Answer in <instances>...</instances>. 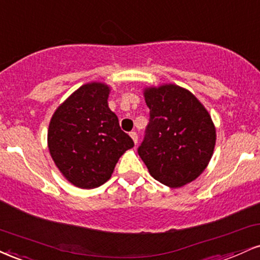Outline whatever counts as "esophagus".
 <instances>
[{
    "label": "esophagus",
    "instance_id": "esophagus-1",
    "mask_svg": "<svg viewBox=\"0 0 260 260\" xmlns=\"http://www.w3.org/2000/svg\"><path fill=\"white\" fill-rule=\"evenodd\" d=\"M130 137H131V139H133V141L135 142V145H136L137 140H139V136H137L136 131H131V133H130Z\"/></svg>",
    "mask_w": 260,
    "mask_h": 260
}]
</instances>
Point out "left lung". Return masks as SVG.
<instances>
[{
	"instance_id": "left-lung-1",
	"label": "left lung",
	"mask_w": 260,
	"mask_h": 260,
	"mask_svg": "<svg viewBox=\"0 0 260 260\" xmlns=\"http://www.w3.org/2000/svg\"><path fill=\"white\" fill-rule=\"evenodd\" d=\"M149 123L137 152L149 174L181 187L204 172L215 146L208 111L190 91L174 84L145 88Z\"/></svg>"
}]
</instances>
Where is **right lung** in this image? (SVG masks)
<instances>
[{"label": "right lung", "mask_w": 260, "mask_h": 260, "mask_svg": "<svg viewBox=\"0 0 260 260\" xmlns=\"http://www.w3.org/2000/svg\"><path fill=\"white\" fill-rule=\"evenodd\" d=\"M108 85H82L52 115L47 143L52 159L76 187L94 188L111 179L133 139L108 107Z\"/></svg>", "instance_id": "add662e5"}]
</instances>
